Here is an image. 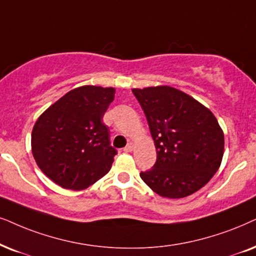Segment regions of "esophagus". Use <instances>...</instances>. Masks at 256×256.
<instances>
[{
	"mask_svg": "<svg viewBox=\"0 0 256 256\" xmlns=\"http://www.w3.org/2000/svg\"><path fill=\"white\" fill-rule=\"evenodd\" d=\"M132 144H128L127 146H126V147L124 148V152H132Z\"/></svg>",
	"mask_w": 256,
	"mask_h": 256,
	"instance_id": "1",
	"label": "esophagus"
}]
</instances>
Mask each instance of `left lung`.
<instances>
[{
  "mask_svg": "<svg viewBox=\"0 0 256 256\" xmlns=\"http://www.w3.org/2000/svg\"><path fill=\"white\" fill-rule=\"evenodd\" d=\"M147 118L156 162L140 176L155 193L181 198L213 178L224 156V138L209 109L178 89H132Z\"/></svg>",
  "mask_w": 256,
  "mask_h": 256,
  "instance_id": "8db88e82",
  "label": "left lung"
}]
</instances>
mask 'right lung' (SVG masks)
<instances>
[{
  "mask_svg": "<svg viewBox=\"0 0 256 256\" xmlns=\"http://www.w3.org/2000/svg\"><path fill=\"white\" fill-rule=\"evenodd\" d=\"M114 95V88H75L38 118L32 132V155L56 184L81 190L110 170L118 152L102 118Z\"/></svg>",
  "mask_w": 256,
  "mask_h": 256,
  "instance_id": "add662e5",
  "label": "right lung"
}]
</instances>
